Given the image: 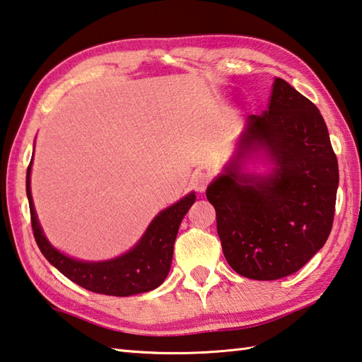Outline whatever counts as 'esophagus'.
I'll list each match as a JSON object with an SVG mask.
<instances>
[{
    "instance_id": "34e87169",
    "label": "esophagus",
    "mask_w": 362,
    "mask_h": 362,
    "mask_svg": "<svg viewBox=\"0 0 362 362\" xmlns=\"http://www.w3.org/2000/svg\"><path fill=\"white\" fill-rule=\"evenodd\" d=\"M210 179H212V177H210L209 173H204V170H202V173H196L193 175V179H192V187L199 193L206 192V188L210 183Z\"/></svg>"
}]
</instances>
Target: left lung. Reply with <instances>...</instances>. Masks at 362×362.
I'll use <instances>...</instances> for the list:
<instances>
[{"label":"left lung","instance_id":"8db88e82","mask_svg":"<svg viewBox=\"0 0 362 362\" xmlns=\"http://www.w3.org/2000/svg\"><path fill=\"white\" fill-rule=\"evenodd\" d=\"M255 149L274 163L271 175L240 170ZM337 187V158L318 107L277 77L267 110L248 115L235 155L206 192L228 264L253 280L298 272L329 238Z\"/></svg>","mask_w":362,"mask_h":362}]
</instances>
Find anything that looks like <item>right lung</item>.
Here are the masks:
<instances>
[{"label":"right lung","instance_id":"add662e5","mask_svg":"<svg viewBox=\"0 0 362 362\" xmlns=\"http://www.w3.org/2000/svg\"><path fill=\"white\" fill-rule=\"evenodd\" d=\"M33 163V161H31ZM31 163L26 169V196L30 202L33 234L36 244L52 266H55L64 277L85 290L107 296H133L152 291L168 277L173 262L174 242L179 226L188 209L196 199L194 193L164 209L150 223L146 234L137 244L122 256L109 261H78L58 252L49 244L39 225L35 204L30 189Z\"/></svg>","mask_w":362,"mask_h":362}]
</instances>
